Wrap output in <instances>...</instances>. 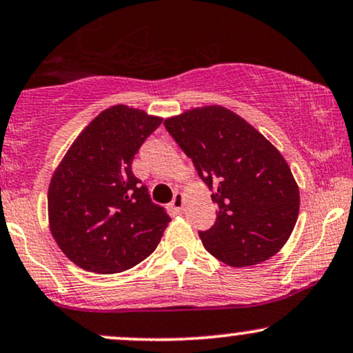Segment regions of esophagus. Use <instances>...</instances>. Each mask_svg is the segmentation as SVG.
<instances>
[{
	"instance_id": "esophagus-1",
	"label": "esophagus",
	"mask_w": 353,
	"mask_h": 353,
	"mask_svg": "<svg viewBox=\"0 0 353 353\" xmlns=\"http://www.w3.org/2000/svg\"><path fill=\"white\" fill-rule=\"evenodd\" d=\"M171 207L176 212H182V209H184V195H182L181 192H176L174 194V199L171 202Z\"/></svg>"
}]
</instances>
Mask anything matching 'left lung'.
Returning <instances> with one entry per match:
<instances>
[{
	"label": "left lung",
	"mask_w": 353,
	"mask_h": 353,
	"mask_svg": "<svg viewBox=\"0 0 353 353\" xmlns=\"http://www.w3.org/2000/svg\"><path fill=\"white\" fill-rule=\"evenodd\" d=\"M164 126L219 207L215 223L199 232L207 252L235 268L278 253L299 214L298 184L281 152L220 105L189 110Z\"/></svg>",
	"instance_id": "1"
}]
</instances>
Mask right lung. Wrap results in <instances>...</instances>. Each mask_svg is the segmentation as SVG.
Segmentation results:
<instances>
[{"mask_svg": "<svg viewBox=\"0 0 353 353\" xmlns=\"http://www.w3.org/2000/svg\"><path fill=\"white\" fill-rule=\"evenodd\" d=\"M161 118L126 105L101 112L75 139L49 184V227L82 270L113 274L154 252L171 222L131 163Z\"/></svg>", "mask_w": 353, "mask_h": 353, "instance_id": "obj_1", "label": "right lung"}]
</instances>
